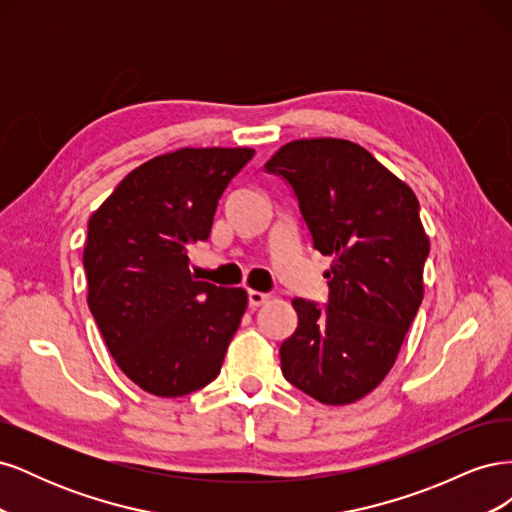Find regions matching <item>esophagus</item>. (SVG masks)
I'll list each match as a JSON object with an SVG mask.
<instances>
[{
    "label": "esophagus",
    "instance_id": "esophagus-1",
    "mask_svg": "<svg viewBox=\"0 0 512 512\" xmlns=\"http://www.w3.org/2000/svg\"><path fill=\"white\" fill-rule=\"evenodd\" d=\"M267 301V294L265 292H258V290H247V305L250 307H258Z\"/></svg>",
    "mask_w": 512,
    "mask_h": 512
}]
</instances>
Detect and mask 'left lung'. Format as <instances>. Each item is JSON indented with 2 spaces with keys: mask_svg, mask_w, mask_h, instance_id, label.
<instances>
[{
  "mask_svg": "<svg viewBox=\"0 0 512 512\" xmlns=\"http://www.w3.org/2000/svg\"><path fill=\"white\" fill-rule=\"evenodd\" d=\"M288 183L314 250L333 256L327 305L292 299L282 374L322 404L361 399L389 374L423 301L429 239L418 200L367 149L301 138L265 164Z\"/></svg>",
  "mask_w": 512,
  "mask_h": 512,
  "instance_id": "8db88e82",
  "label": "left lung"
}]
</instances>
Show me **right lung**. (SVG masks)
<instances>
[{
    "instance_id": "obj_1",
    "label": "right lung",
    "mask_w": 512,
    "mask_h": 512,
    "mask_svg": "<svg viewBox=\"0 0 512 512\" xmlns=\"http://www.w3.org/2000/svg\"><path fill=\"white\" fill-rule=\"evenodd\" d=\"M252 156L245 147L166 153L132 170L91 215V316L123 374L151 395H188L220 374L247 294L194 280L190 250L207 241L224 190Z\"/></svg>"
}]
</instances>
